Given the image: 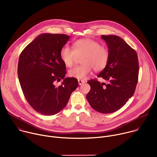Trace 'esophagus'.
Listing matches in <instances>:
<instances>
[{
    "label": "esophagus",
    "mask_w": 157,
    "mask_h": 157,
    "mask_svg": "<svg viewBox=\"0 0 157 157\" xmlns=\"http://www.w3.org/2000/svg\"><path fill=\"white\" fill-rule=\"evenodd\" d=\"M85 82H84V81H83V80H78V83H79V86H81V85H82V84H84Z\"/></svg>",
    "instance_id": "obj_1"
}]
</instances>
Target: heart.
I'll return each mask as SVG.
<instances>
[{"mask_svg":"<svg viewBox=\"0 0 157 157\" xmlns=\"http://www.w3.org/2000/svg\"><path fill=\"white\" fill-rule=\"evenodd\" d=\"M72 49L68 46L63 47L59 52V57L66 67L70 68L75 63L78 57H81V66L70 70V77L78 79H84L91 73L92 68L98 71L104 70L109 60L108 49L101 46L99 42L91 38H86L75 41Z\"/></svg>","mask_w":157,"mask_h":157,"instance_id":"b5f03b06","label":"heart"}]
</instances>
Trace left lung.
<instances>
[{
    "label": "left lung",
    "mask_w": 157,
    "mask_h": 157,
    "mask_svg": "<svg viewBox=\"0 0 157 157\" xmlns=\"http://www.w3.org/2000/svg\"><path fill=\"white\" fill-rule=\"evenodd\" d=\"M109 52L105 68L98 75L107 83L87 81L91 89L86 95L89 104L102 114L113 113L122 107L136 90L139 71L136 52L121 37L102 35Z\"/></svg>",
    "instance_id": "8db88e82"
}]
</instances>
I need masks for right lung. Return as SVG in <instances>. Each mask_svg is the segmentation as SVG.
Here are the masks:
<instances>
[{
  "label": "right lung",
  "mask_w": 157,
  "mask_h": 157,
  "mask_svg": "<svg viewBox=\"0 0 157 157\" xmlns=\"http://www.w3.org/2000/svg\"><path fill=\"white\" fill-rule=\"evenodd\" d=\"M70 38L65 34H41L20 55L18 75L22 91L31 107L43 115L58 113L78 86L77 79L64 78L66 66L59 57ZM61 79L62 84L56 86Z\"/></svg>",
  "instance_id": "add662e5"
}]
</instances>
